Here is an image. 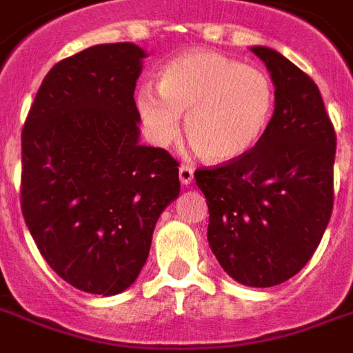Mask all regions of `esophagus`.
<instances>
[{"label":"esophagus","instance_id":"1","mask_svg":"<svg viewBox=\"0 0 353 353\" xmlns=\"http://www.w3.org/2000/svg\"><path fill=\"white\" fill-rule=\"evenodd\" d=\"M179 181L183 185H189L193 181V168L191 166H187V164L179 166Z\"/></svg>","mask_w":353,"mask_h":353}]
</instances>
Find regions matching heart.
Wrapping results in <instances>:
<instances>
[{
	"mask_svg": "<svg viewBox=\"0 0 353 353\" xmlns=\"http://www.w3.org/2000/svg\"><path fill=\"white\" fill-rule=\"evenodd\" d=\"M275 90L268 74L214 51L176 57L160 72L159 90L143 85L137 110L160 147L185 135L204 159L228 162L260 143L273 117Z\"/></svg>",
	"mask_w": 353,
	"mask_h": 353,
	"instance_id": "obj_1",
	"label": "heart"
}]
</instances>
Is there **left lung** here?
Returning a JSON list of instances; mask_svg holds the SVG:
<instances>
[{"label":"left lung","mask_w":353,"mask_h":353,"mask_svg":"<svg viewBox=\"0 0 353 353\" xmlns=\"http://www.w3.org/2000/svg\"><path fill=\"white\" fill-rule=\"evenodd\" d=\"M275 85V110L252 151L194 172L208 245L246 287L281 285L310 262L334 202L336 134L315 82L270 48H252Z\"/></svg>","instance_id":"1"}]
</instances>
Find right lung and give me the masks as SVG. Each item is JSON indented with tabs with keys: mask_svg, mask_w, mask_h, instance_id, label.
I'll use <instances>...</instances> for the list:
<instances>
[{
	"mask_svg": "<svg viewBox=\"0 0 353 353\" xmlns=\"http://www.w3.org/2000/svg\"><path fill=\"white\" fill-rule=\"evenodd\" d=\"M143 57L124 41L59 61L22 128L24 221L51 270L90 294L137 279L157 219L179 194V162L139 145Z\"/></svg>",
	"mask_w": 353,
	"mask_h": 353,
	"instance_id": "right-lung-1",
	"label": "right lung"
}]
</instances>
